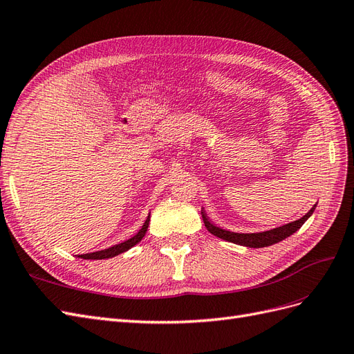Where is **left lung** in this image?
<instances>
[{"label":"left lung","instance_id":"8db88e82","mask_svg":"<svg viewBox=\"0 0 354 354\" xmlns=\"http://www.w3.org/2000/svg\"><path fill=\"white\" fill-rule=\"evenodd\" d=\"M316 205H317V203H315L312 209H310L306 214V216H303L301 218H298V220L291 221L288 224H283V226H279V227L264 230V232H255V233H242V232L227 230V229L217 226L216 223H212V220L208 217V214L205 212V209H203V208L201 209V214H202L203 224H205V227L208 229L209 233L214 234V236H217L223 241L232 242V243H236V245L248 246V248H264V246L274 245L277 242L286 239L288 236H291L292 233H295L310 218V216L313 214Z\"/></svg>","mask_w":354,"mask_h":354}]
</instances>
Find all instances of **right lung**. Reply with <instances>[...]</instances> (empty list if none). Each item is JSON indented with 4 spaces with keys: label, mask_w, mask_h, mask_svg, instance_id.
Masks as SVG:
<instances>
[{
    "label": "right lung",
    "mask_w": 354,
    "mask_h": 354,
    "mask_svg": "<svg viewBox=\"0 0 354 354\" xmlns=\"http://www.w3.org/2000/svg\"><path fill=\"white\" fill-rule=\"evenodd\" d=\"M149 221H151V214H147V218L145 220L142 229L138 230L134 236H131L130 239H127L121 243H116V245H112L109 246V248L106 250H100V251H94V252H88V254H80L78 257L80 259H84V260H106V259H112V257L115 255H120L128 250H131L134 245H137L138 242H140L145 234L147 232V227H149Z\"/></svg>",
    "instance_id": "1"
}]
</instances>
